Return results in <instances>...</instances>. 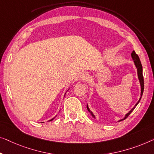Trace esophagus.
Returning <instances> with one entry per match:
<instances>
[{
    "label": "esophagus",
    "instance_id": "34e87169",
    "mask_svg": "<svg viewBox=\"0 0 154 154\" xmlns=\"http://www.w3.org/2000/svg\"><path fill=\"white\" fill-rule=\"evenodd\" d=\"M79 79L80 80H82V81H88L89 79L88 73L86 72H82L79 75Z\"/></svg>",
    "mask_w": 154,
    "mask_h": 154
}]
</instances>
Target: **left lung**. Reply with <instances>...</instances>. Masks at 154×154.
Segmentation results:
<instances>
[{
    "mask_svg": "<svg viewBox=\"0 0 154 154\" xmlns=\"http://www.w3.org/2000/svg\"><path fill=\"white\" fill-rule=\"evenodd\" d=\"M131 57H132V59L133 60H134V63H135V66H136V67L137 68V76H138V79H139V81H140V87H141V93H140V99L138 100V102H137L136 105H135L134 107H133V109L131 110V111L128 112V113H127V114L125 115V118H124L123 119H122V120H119V122L120 121H122L124 120H125L126 118H127V117L129 116V115L131 113V112L134 111L135 108H136V106L137 105V104L140 102V101L141 98H142V96H143V91H144V78H143V66H142V64H141V62H140V58L138 57V55H137L136 52L135 51H133L132 53H131ZM87 109H88V111L90 112L91 116L93 117L94 118H95V116H94V114L92 113V111H91L90 109H89V108L88 106V104H87Z\"/></svg>",
    "mask_w": 154,
    "mask_h": 154,
    "instance_id": "1",
    "label": "left lung"
}]
</instances>
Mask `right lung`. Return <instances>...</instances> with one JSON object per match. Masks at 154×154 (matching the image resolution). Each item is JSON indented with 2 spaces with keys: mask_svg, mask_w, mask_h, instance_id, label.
<instances>
[{
  "mask_svg": "<svg viewBox=\"0 0 154 154\" xmlns=\"http://www.w3.org/2000/svg\"><path fill=\"white\" fill-rule=\"evenodd\" d=\"M54 118H52V120H49V121H52V120H53V119H54Z\"/></svg>",
  "mask_w": 154,
  "mask_h": 154,
  "instance_id": "obj_1",
  "label": "right lung"
}]
</instances>
